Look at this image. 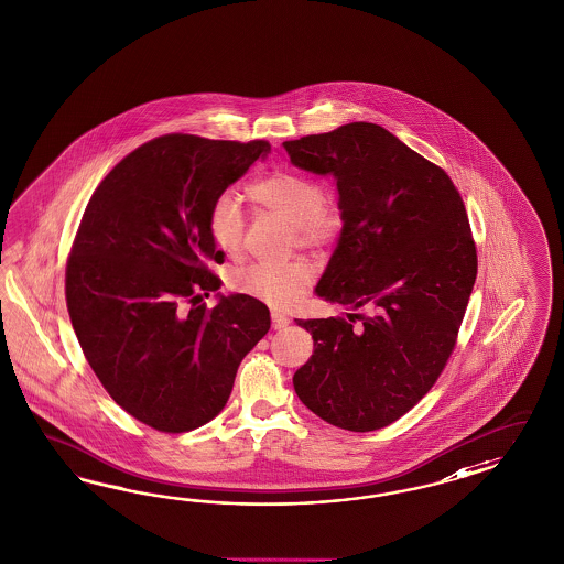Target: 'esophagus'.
<instances>
[{
    "label": "esophagus",
    "mask_w": 564,
    "mask_h": 564,
    "mask_svg": "<svg viewBox=\"0 0 564 564\" xmlns=\"http://www.w3.org/2000/svg\"><path fill=\"white\" fill-rule=\"evenodd\" d=\"M289 323L290 319L286 315H282V313H278V311L272 313V325H274V329H284Z\"/></svg>",
    "instance_id": "1"
}]
</instances>
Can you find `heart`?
<instances>
[{
    "mask_svg": "<svg viewBox=\"0 0 564 564\" xmlns=\"http://www.w3.org/2000/svg\"><path fill=\"white\" fill-rule=\"evenodd\" d=\"M247 195L259 208L268 209L290 225V245L323 249L338 241L346 226V214L334 192L322 183L294 171H275L247 185ZM209 237L230 258H237L245 242V216L239 197L220 194L209 206ZM315 272L305 259L286 263L253 261L230 274V286L275 308L292 306L311 289Z\"/></svg>",
    "mask_w": 564,
    "mask_h": 564,
    "instance_id": "1",
    "label": "heart"
}]
</instances>
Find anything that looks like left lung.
Segmentation results:
<instances>
[{"label":"left lung","mask_w":564,"mask_h":564,"mask_svg":"<svg viewBox=\"0 0 564 564\" xmlns=\"http://www.w3.org/2000/svg\"><path fill=\"white\" fill-rule=\"evenodd\" d=\"M282 145L299 169L336 178L346 226L315 292L355 311L296 319L315 352L294 391L338 429H383L431 391L455 348L478 274L466 206L441 166L375 123Z\"/></svg>","instance_id":"obj_1"}]
</instances>
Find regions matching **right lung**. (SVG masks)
<instances>
[{
    "label": "right lung",
    "instance_id": "add662e5",
    "mask_svg": "<svg viewBox=\"0 0 564 564\" xmlns=\"http://www.w3.org/2000/svg\"><path fill=\"white\" fill-rule=\"evenodd\" d=\"M270 152L265 140L169 133L129 152L84 209L65 265V301L82 352L107 393L161 433L223 412L242 358L270 329L247 294L220 296L212 202Z\"/></svg>",
    "mask_w": 564,
    "mask_h": 564
}]
</instances>
